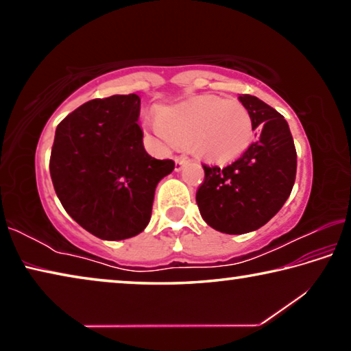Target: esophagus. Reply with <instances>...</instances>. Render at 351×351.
Returning a JSON list of instances; mask_svg holds the SVG:
<instances>
[{
	"label": "esophagus",
	"instance_id": "1",
	"mask_svg": "<svg viewBox=\"0 0 351 351\" xmlns=\"http://www.w3.org/2000/svg\"><path fill=\"white\" fill-rule=\"evenodd\" d=\"M175 161H176V165H178L176 170H180L184 164L189 162V158L186 156V154H180V156L175 158Z\"/></svg>",
	"mask_w": 351,
	"mask_h": 351
}]
</instances>
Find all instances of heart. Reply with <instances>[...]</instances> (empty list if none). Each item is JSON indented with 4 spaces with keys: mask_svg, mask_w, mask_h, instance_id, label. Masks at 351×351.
I'll list each match as a JSON object with an SVG mask.
<instances>
[{
    "mask_svg": "<svg viewBox=\"0 0 351 351\" xmlns=\"http://www.w3.org/2000/svg\"><path fill=\"white\" fill-rule=\"evenodd\" d=\"M158 127L165 138L189 147L206 161L229 162L252 142V119L237 100L197 97L165 106L158 112Z\"/></svg>",
    "mask_w": 351,
    "mask_h": 351,
    "instance_id": "1",
    "label": "heart"
}]
</instances>
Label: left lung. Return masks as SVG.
I'll use <instances>...</instances> for the list:
<instances>
[{"label": "left lung", "mask_w": 351, "mask_h": 351, "mask_svg": "<svg viewBox=\"0 0 351 351\" xmlns=\"http://www.w3.org/2000/svg\"><path fill=\"white\" fill-rule=\"evenodd\" d=\"M258 139L226 167L203 165L197 204L204 221L223 234H246L265 226L282 209L295 181L297 153L288 122L255 96L239 97Z\"/></svg>", "instance_id": "obj_1"}]
</instances>
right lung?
<instances>
[{
  "label": "right lung",
  "instance_id": "obj_1",
  "mask_svg": "<svg viewBox=\"0 0 351 351\" xmlns=\"http://www.w3.org/2000/svg\"><path fill=\"white\" fill-rule=\"evenodd\" d=\"M141 97L116 94L83 104L58 123L49 171L64 210L102 240L141 234L154 190L175 169L145 152L138 123Z\"/></svg>",
  "mask_w": 351,
  "mask_h": 351
}]
</instances>
